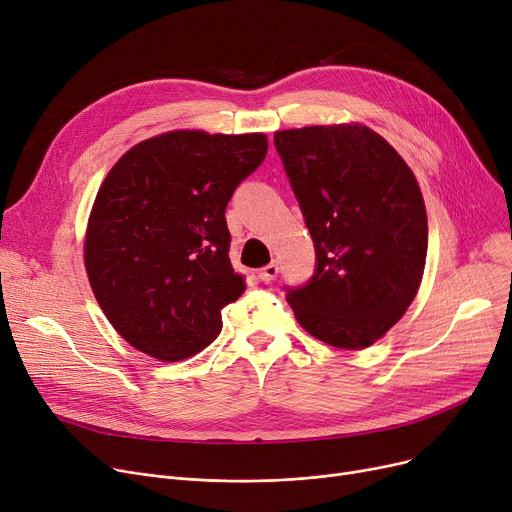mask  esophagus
Wrapping results in <instances>:
<instances>
[{
  "label": "esophagus",
  "mask_w": 512,
  "mask_h": 512,
  "mask_svg": "<svg viewBox=\"0 0 512 512\" xmlns=\"http://www.w3.org/2000/svg\"><path fill=\"white\" fill-rule=\"evenodd\" d=\"M278 272H280L278 263H276V261H272L270 265H265L263 270H259V272H257V278H259L261 282H265V284H270V282H274V280H276Z\"/></svg>",
  "instance_id": "1"
}]
</instances>
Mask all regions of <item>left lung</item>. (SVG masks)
I'll return each mask as SVG.
<instances>
[{"label":"left lung","mask_w":512,"mask_h":512,"mask_svg":"<svg viewBox=\"0 0 512 512\" xmlns=\"http://www.w3.org/2000/svg\"><path fill=\"white\" fill-rule=\"evenodd\" d=\"M274 145L315 247V272L284 286L317 340L359 351L405 315L427 255V213L411 168L359 124L280 130Z\"/></svg>","instance_id":"left-lung-1"}]
</instances>
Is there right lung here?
Returning a JSON list of instances; mask_svg holds the SVG:
<instances>
[{"mask_svg":"<svg viewBox=\"0 0 512 512\" xmlns=\"http://www.w3.org/2000/svg\"><path fill=\"white\" fill-rule=\"evenodd\" d=\"M265 153V134L176 130L132 147L105 176L85 265L105 317L137 351L182 361L222 332V309L247 288L224 213Z\"/></svg>","mask_w":512,"mask_h":512,"instance_id":"right-lung-1","label":"right lung"}]
</instances>
